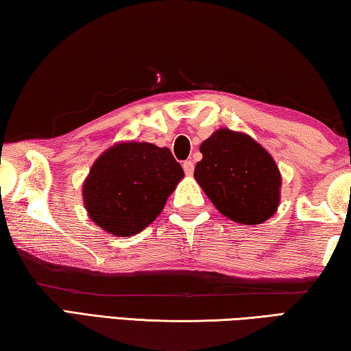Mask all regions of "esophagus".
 Here are the masks:
<instances>
[{
    "label": "esophagus",
    "mask_w": 351,
    "mask_h": 351,
    "mask_svg": "<svg viewBox=\"0 0 351 351\" xmlns=\"http://www.w3.org/2000/svg\"><path fill=\"white\" fill-rule=\"evenodd\" d=\"M182 169H184V171H186V175H192L193 173V170H195V165H193V162L192 161H184L182 162Z\"/></svg>",
    "instance_id": "obj_1"
}]
</instances>
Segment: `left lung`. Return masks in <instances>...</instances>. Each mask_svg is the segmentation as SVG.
<instances>
[{
	"instance_id": "1",
	"label": "left lung",
	"mask_w": 351,
	"mask_h": 351,
	"mask_svg": "<svg viewBox=\"0 0 351 351\" xmlns=\"http://www.w3.org/2000/svg\"><path fill=\"white\" fill-rule=\"evenodd\" d=\"M195 180L212 204L232 221L254 226L280 204L282 175L274 158L251 136L229 128L213 132L199 147Z\"/></svg>"
}]
</instances>
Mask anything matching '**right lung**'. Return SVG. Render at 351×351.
Masks as SVG:
<instances>
[{"instance_id": "right-lung-1", "label": "right lung", "mask_w": 351, "mask_h": 351, "mask_svg": "<svg viewBox=\"0 0 351 351\" xmlns=\"http://www.w3.org/2000/svg\"><path fill=\"white\" fill-rule=\"evenodd\" d=\"M182 178L167 147L117 142L91 165L82 187L83 206L105 232L132 237L159 217Z\"/></svg>"}]
</instances>
